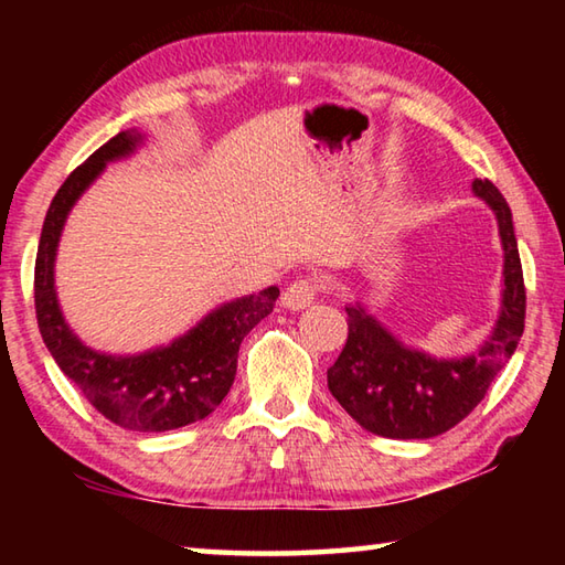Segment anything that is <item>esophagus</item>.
Wrapping results in <instances>:
<instances>
[{
  "label": "esophagus",
  "mask_w": 565,
  "mask_h": 565,
  "mask_svg": "<svg viewBox=\"0 0 565 565\" xmlns=\"http://www.w3.org/2000/svg\"><path fill=\"white\" fill-rule=\"evenodd\" d=\"M321 291V281L317 276H299V279H294L289 286H286L284 294H281V303L286 309H306V306L313 303Z\"/></svg>",
  "instance_id": "1"
}]
</instances>
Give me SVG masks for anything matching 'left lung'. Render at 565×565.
<instances>
[{
  "mask_svg": "<svg viewBox=\"0 0 565 565\" xmlns=\"http://www.w3.org/2000/svg\"><path fill=\"white\" fill-rule=\"evenodd\" d=\"M473 191L491 204L503 242V303L491 339L466 359L438 361L404 349L361 306H349L347 347L329 369V391L366 431L386 438H434L481 404L513 356L525 323V286L511 209L489 179Z\"/></svg>",
  "mask_w": 565,
  "mask_h": 565,
  "instance_id": "1",
  "label": "left lung"
}]
</instances>
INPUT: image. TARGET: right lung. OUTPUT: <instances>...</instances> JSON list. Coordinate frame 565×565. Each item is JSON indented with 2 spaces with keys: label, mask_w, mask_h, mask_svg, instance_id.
<instances>
[{
  "label": "right lung",
  "mask_w": 565,
  "mask_h": 565,
  "mask_svg": "<svg viewBox=\"0 0 565 565\" xmlns=\"http://www.w3.org/2000/svg\"><path fill=\"white\" fill-rule=\"evenodd\" d=\"M139 134L119 131L76 167L46 212L34 264V309L46 349L66 379L111 424L129 431H171L206 418L236 376L238 347L274 311L279 289L269 286L222 306L167 349L141 356H107L84 347L62 319L54 294V254L64 218L104 164L137 147Z\"/></svg>",
  "instance_id": "right-lung-1"
}]
</instances>
